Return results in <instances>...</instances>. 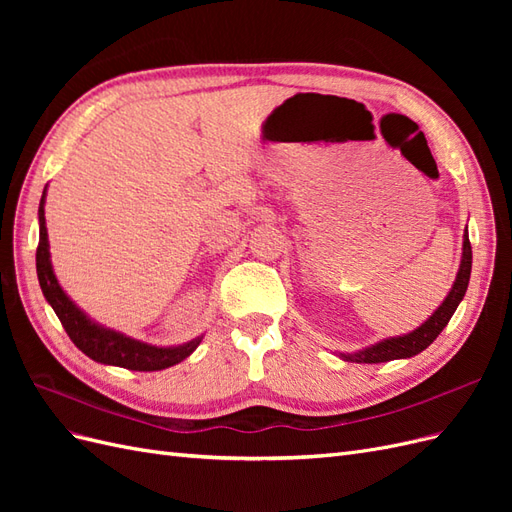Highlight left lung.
I'll list each match as a JSON object with an SVG mask.
<instances>
[{
	"label": "left lung",
	"mask_w": 512,
	"mask_h": 512,
	"mask_svg": "<svg viewBox=\"0 0 512 512\" xmlns=\"http://www.w3.org/2000/svg\"><path fill=\"white\" fill-rule=\"evenodd\" d=\"M470 273H472V245L468 239V230L463 235V254H461V265L455 277V284L451 288V292L446 294V299L442 301V305L433 312L421 327L414 329L412 333L406 335H397V337H389L382 339V342L367 346L359 352L352 354H339L344 361H352V363H386V361H395V359H410V356L423 352L433 339H436L442 329L451 320V316L455 314L457 305L461 303V299L466 297V290L470 284Z\"/></svg>",
	"instance_id": "left-lung-1"
}]
</instances>
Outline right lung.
I'll use <instances>...</instances> for the list:
<instances>
[{"instance_id": "right-lung-1", "label": "right lung", "mask_w": 512, "mask_h": 512, "mask_svg": "<svg viewBox=\"0 0 512 512\" xmlns=\"http://www.w3.org/2000/svg\"><path fill=\"white\" fill-rule=\"evenodd\" d=\"M44 196H46V190L42 192L40 207H38V222H40V241L36 250L38 282H40L44 299L49 301L53 312L57 314L61 324H64V329L70 335L74 346L81 352H85L89 359H94L98 363L115 365V367L132 369V371H160L181 363L183 359H188V356L198 348V344L203 342V335L181 346H168V348L151 346L123 335L119 331L102 327V324L91 320L81 307H76V303L68 297L64 288L59 286L57 277L53 273L49 235H46V220H44Z\"/></svg>"}]
</instances>
